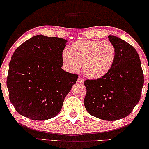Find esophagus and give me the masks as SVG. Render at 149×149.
<instances>
[{
    "mask_svg": "<svg viewBox=\"0 0 149 149\" xmlns=\"http://www.w3.org/2000/svg\"><path fill=\"white\" fill-rule=\"evenodd\" d=\"M78 83H83V82H84V78H83V77L82 76H79L78 78Z\"/></svg>",
    "mask_w": 149,
    "mask_h": 149,
    "instance_id": "34e87169",
    "label": "esophagus"
}]
</instances>
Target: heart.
I'll list each match as a JSON object with an SVG mask.
<instances>
[{
  "mask_svg": "<svg viewBox=\"0 0 149 149\" xmlns=\"http://www.w3.org/2000/svg\"><path fill=\"white\" fill-rule=\"evenodd\" d=\"M117 51L107 40H79L64 50L61 59L66 69L74 71L82 66L84 74L92 79H99L109 73L113 66Z\"/></svg>",
  "mask_w": 149,
  "mask_h": 149,
  "instance_id": "obj_1",
  "label": "heart"
}]
</instances>
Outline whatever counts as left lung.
I'll return each instance as SVG.
<instances>
[{"label":"left lung","mask_w":149,"mask_h":149,"mask_svg":"<svg viewBox=\"0 0 149 149\" xmlns=\"http://www.w3.org/2000/svg\"><path fill=\"white\" fill-rule=\"evenodd\" d=\"M117 54L108 74L97 80H87L85 107L90 115L113 121L127 116L139 102L143 74L135 48L115 36H109Z\"/></svg>","instance_id":"left-lung-1"}]
</instances>
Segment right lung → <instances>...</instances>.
Instances as JSON below:
<instances>
[{
  "label": "right lung",
  "instance_id": "add662e5",
  "mask_svg": "<svg viewBox=\"0 0 149 149\" xmlns=\"http://www.w3.org/2000/svg\"><path fill=\"white\" fill-rule=\"evenodd\" d=\"M67 40L37 35L15 49L7 78L9 98L20 115L45 120L60 112L65 97L78 79L61 69Z\"/></svg>",
  "mask_w": 149,
  "mask_h": 149
}]
</instances>
